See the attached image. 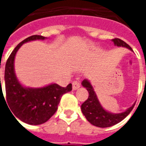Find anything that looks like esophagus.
<instances>
[{
  "label": "esophagus",
  "instance_id": "1",
  "mask_svg": "<svg viewBox=\"0 0 146 146\" xmlns=\"http://www.w3.org/2000/svg\"><path fill=\"white\" fill-rule=\"evenodd\" d=\"M80 87V84L78 80H74L73 82V90L75 91L76 89H78Z\"/></svg>",
  "mask_w": 146,
  "mask_h": 146
}]
</instances>
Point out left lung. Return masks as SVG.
Here are the masks:
<instances>
[{"instance_id": "obj_1", "label": "left lung", "mask_w": 146, "mask_h": 146, "mask_svg": "<svg viewBox=\"0 0 146 146\" xmlns=\"http://www.w3.org/2000/svg\"><path fill=\"white\" fill-rule=\"evenodd\" d=\"M114 44L118 47H124L129 50L133 51L132 48L127 43L119 38L112 40ZM82 86L86 88L89 93L88 98L81 105V111L88 121L92 125L98 127H108L118 123L125 118L131 112L135 104H133L127 110L119 113H113L108 112L103 109L98 101V97L95 94L93 87L88 80L84 79L82 81Z\"/></svg>"}]
</instances>
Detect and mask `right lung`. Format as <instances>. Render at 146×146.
Returning <instances> with one entry per match:
<instances>
[{"label":"right lung","instance_id":"add662e5","mask_svg":"<svg viewBox=\"0 0 146 146\" xmlns=\"http://www.w3.org/2000/svg\"><path fill=\"white\" fill-rule=\"evenodd\" d=\"M40 35L29 36L15 47L7 60L5 70L6 97H4L1 84L0 98L6 100V104L11 110L12 116L30 125L44 123L53 116L58 109L62 96L72 91V84L62 88L57 84H51L43 88H26L20 84L15 73L14 61L15 54L22 45L27 42L44 40ZM17 120V119H16ZM18 121V120H17Z\"/></svg>","mask_w":146,"mask_h":146}]
</instances>
